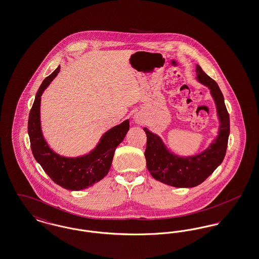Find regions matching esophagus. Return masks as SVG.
Here are the masks:
<instances>
[{
    "label": "esophagus",
    "instance_id": "esophagus-1",
    "mask_svg": "<svg viewBox=\"0 0 259 259\" xmlns=\"http://www.w3.org/2000/svg\"><path fill=\"white\" fill-rule=\"evenodd\" d=\"M134 122L138 125H143L145 123V119L141 113H136L134 115Z\"/></svg>",
    "mask_w": 259,
    "mask_h": 259
}]
</instances>
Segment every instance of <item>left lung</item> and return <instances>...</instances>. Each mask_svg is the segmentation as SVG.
<instances>
[{
  "mask_svg": "<svg viewBox=\"0 0 259 259\" xmlns=\"http://www.w3.org/2000/svg\"><path fill=\"white\" fill-rule=\"evenodd\" d=\"M196 79L209 88L220 121L218 136L208 148L195 155L180 156L167 148L159 136L144 128L148 138L145 156L148 172L156 181L175 187L197 186L211 175L224 159L230 134L229 114L218 83L199 65Z\"/></svg>",
  "mask_w": 259,
  "mask_h": 259,
  "instance_id": "1",
  "label": "left lung"
}]
</instances>
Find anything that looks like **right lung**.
I'll return each instance as SVG.
<instances>
[{
    "instance_id": "right-lung-1",
    "label": "right lung",
    "mask_w": 259,
    "mask_h": 259,
    "mask_svg": "<svg viewBox=\"0 0 259 259\" xmlns=\"http://www.w3.org/2000/svg\"><path fill=\"white\" fill-rule=\"evenodd\" d=\"M60 72V66L45 78L37 90L28 120V134L33 155L44 171L58 185L69 190H81L100 182L110 171L115 148L123 141L129 130L126 119L108 130L97 146L81 156L65 157L53 151L41 132L40 97L50 82Z\"/></svg>"
}]
</instances>
